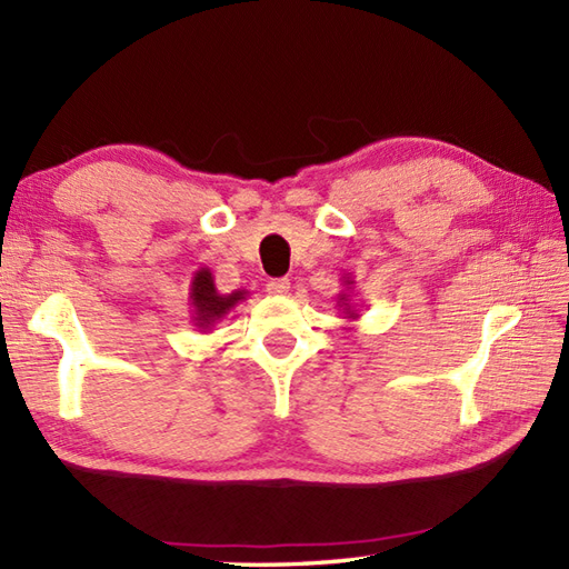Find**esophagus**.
<instances>
[{
	"label": "esophagus",
	"mask_w": 569,
	"mask_h": 569,
	"mask_svg": "<svg viewBox=\"0 0 569 569\" xmlns=\"http://www.w3.org/2000/svg\"><path fill=\"white\" fill-rule=\"evenodd\" d=\"M291 291V281L288 278H271L269 283H266V293L269 296H286Z\"/></svg>",
	"instance_id": "1"
}]
</instances>
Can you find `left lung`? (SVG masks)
<instances>
[{
	"instance_id": "obj_1",
	"label": "left lung",
	"mask_w": 569,
	"mask_h": 569,
	"mask_svg": "<svg viewBox=\"0 0 569 569\" xmlns=\"http://www.w3.org/2000/svg\"><path fill=\"white\" fill-rule=\"evenodd\" d=\"M342 293H337V308H340L342 312H345V318L347 320H357L359 318V312H357V308L352 306V286H355V278L349 276V273H345L342 276Z\"/></svg>"
}]
</instances>
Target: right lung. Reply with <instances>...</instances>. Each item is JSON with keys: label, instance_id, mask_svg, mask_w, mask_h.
<instances>
[{"label": "right lung", "instance_id": "1", "mask_svg": "<svg viewBox=\"0 0 569 569\" xmlns=\"http://www.w3.org/2000/svg\"><path fill=\"white\" fill-rule=\"evenodd\" d=\"M190 322L200 332L214 328L217 320H222L229 310L247 298V291L220 293L214 286V276L210 269H198L190 281Z\"/></svg>", "mask_w": 569, "mask_h": 569}]
</instances>
